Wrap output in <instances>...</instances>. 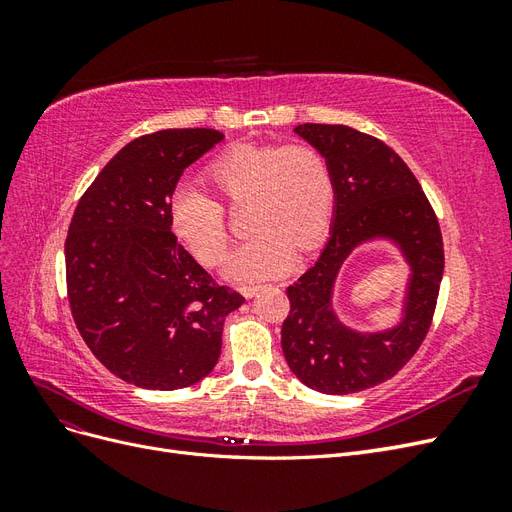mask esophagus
I'll return each instance as SVG.
<instances>
[{
	"label": "esophagus",
	"instance_id": "esophagus-1",
	"mask_svg": "<svg viewBox=\"0 0 512 512\" xmlns=\"http://www.w3.org/2000/svg\"><path fill=\"white\" fill-rule=\"evenodd\" d=\"M260 288H262V286H243V288H241V294H243L245 299H252V297H256V294L260 292Z\"/></svg>",
	"mask_w": 512,
	"mask_h": 512
}]
</instances>
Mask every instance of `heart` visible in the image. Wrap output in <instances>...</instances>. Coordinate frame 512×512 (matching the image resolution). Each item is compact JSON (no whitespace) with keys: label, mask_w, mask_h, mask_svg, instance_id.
Segmentation results:
<instances>
[{"label":"heart","mask_w":512,"mask_h":512,"mask_svg":"<svg viewBox=\"0 0 512 512\" xmlns=\"http://www.w3.org/2000/svg\"><path fill=\"white\" fill-rule=\"evenodd\" d=\"M207 177L232 205L250 200L247 228L254 235L226 258L228 280L250 284L280 275L294 250L312 252L327 235L335 181L327 156L314 145H235L209 164ZM168 224L203 265L224 256L228 228L218 198L179 188L170 196Z\"/></svg>","instance_id":"b5f03b06"}]
</instances>
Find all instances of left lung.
Masks as SVG:
<instances>
[{
    "instance_id": "1",
    "label": "left lung",
    "mask_w": 512,
    "mask_h": 512,
    "mask_svg": "<svg viewBox=\"0 0 512 512\" xmlns=\"http://www.w3.org/2000/svg\"><path fill=\"white\" fill-rule=\"evenodd\" d=\"M294 132L327 156L335 207L316 265L286 290L290 314L282 350L292 374L309 389L359 393L393 378L423 344L444 271L442 232L421 183L389 145L329 123H303ZM378 238L391 240L411 267L402 318L391 330L356 332L336 316L332 290L347 256Z\"/></svg>"
}]
</instances>
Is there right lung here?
Returning a JSON list of instances; mask_svg holds the SVG:
<instances>
[{
	"mask_svg": "<svg viewBox=\"0 0 512 512\" xmlns=\"http://www.w3.org/2000/svg\"><path fill=\"white\" fill-rule=\"evenodd\" d=\"M224 138L209 128L134 138L76 205L66 239L72 318L121 380L175 391L211 374L224 320L243 305L177 241L168 205L183 170Z\"/></svg>",
	"mask_w": 512,
	"mask_h": 512,
	"instance_id": "obj_1",
	"label": "right lung"
}]
</instances>
